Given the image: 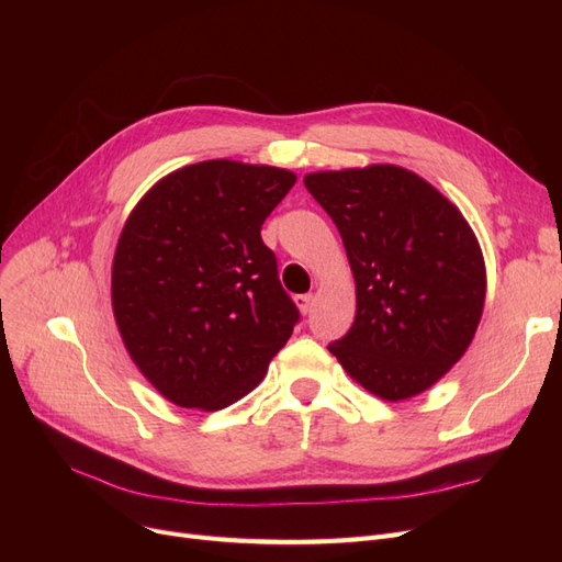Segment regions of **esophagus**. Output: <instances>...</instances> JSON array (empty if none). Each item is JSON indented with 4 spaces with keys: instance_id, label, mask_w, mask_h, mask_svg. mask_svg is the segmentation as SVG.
<instances>
[{
    "instance_id": "1",
    "label": "esophagus",
    "mask_w": 562,
    "mask_h": 562,
    "mask_svg": "<svg viewBox=\"0 0 562 562\" xmlns=\"http://www.w3.org/2000/svg\"><path fill=\"white\" fill-rule=\"evenodd\" d=\"M293 303L299 305V310H301L303 314H307V312L312 310V303H314V299L310 296V293H305V296H296V299H293Z\"/></svg>"
}]
</instances>
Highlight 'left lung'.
Wrapping results in <instances>:
<instances>
[{
    "label": "left lung",
    "mask_w": 562,
    "mask_h": 562,
    "mask_svg": "<svg viewBox=\"0 0 562 562\" xmlns=\"http://www.w3.org/2000/svg\"><path fill=\"white\" fill-rule=\"evenodd\" d=\"M305 187L335 221L358 312L328 350L385 401L432 387L469 348L485 305V261L458 206L392 164L321 170Z\"/></svg>",
    "instance_id": "8db88e82"
}]
</instances>
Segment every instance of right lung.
Returning <instances> with one entry per match:
<instances>
[{"label": "right lung", "instance_id": "obj_1", "mask_svg": "<svg viewBox=\"0 0 562 562\" xmlns=\"http://www.w3.org/2000/svg\"><path fill=\"white\" fill-rule=\"evenodd\" d=\"M293 184L284 168L212 159L166 175L130 214L113 255V316L170 403H236L291 337L301 314L261 225Z\"/></svg>", "mask_w": 562, "mask_h": 562}]
</instances>
